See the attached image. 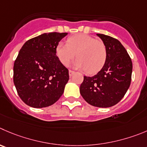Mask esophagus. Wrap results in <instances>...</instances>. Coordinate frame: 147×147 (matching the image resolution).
Returning a JSON list of instances; mask_svg holds the SVG:
<instances>
[{
    "instance_id": "obj_1",
    "label": "esophagus",
    "mask_w": 147,
    "mask_h": 147,
    "mask_svg": "<svg viewBox=\"0 0 147 147\" xmlns=\"http://www.w3.org/2000/svg\"><path fill=\"white\" fill-rule=\"evenodd\" d=\"M68 74H69V76H72L74 74L75 72L74 71H71V70H69V71H68Z\"/></svg>"
}]
</instances>
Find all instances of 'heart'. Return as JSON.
<instances>
[{
	"label": "heart",
	"instance_id": "1",
	"mask_svg": "<svg viewBox=\"0 0 147 147\" xmlns=\"http://www.w3.org/2000/svg\"><path fill=\"white\" fill-rule=\"evenodd\" d=\"M55 55L61 63L68 65L78 57L73 65L77 69L86 70L89 74L98 72L107 58V50L100 40L86 34H77L68 37L67 44L60 42L55 47Z\"/></svg>",
	"mask_w": 147,
	"mask_h": 147
}]
</instances>
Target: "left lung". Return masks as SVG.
<instances>
[{
  "instance_id": "8db88e82",
  "label": "left lung",
  "mask_w": 147,
  "mask_h": 147,
  "mask_svg": "<svg viewBox=\"0 0 147 147\" xmlns=\"http://www.w3.org/2000/svg\"><path fill=\"white\" fill-rule=\"evenodd\" d=\"M107 50V58L102 69L94 76H84L80 93L89 105L110 107L119 102L129 88L132 61L125 47L117 39L97 34Z\"/></svg>"
}]
</instances>
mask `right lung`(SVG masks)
Instances as JSON below:
<instances>
[{
	"label": "right lung",
	"mask_w": 147,
	"mask_h": 147,
	"mask_svg": "<svg viewBox=\"0 0 147 147\" xmlns=\"http://www.w3.org/2000/svg\"><path fill=\"white\" fill-rule=\"evenodd\" d=\"M68 33H44L24 44L13 65V83L19 97L30 107H48L62 96L68 70L55 55Z\"/></svg>",
	"instance_id": "obj_1"
}]
</instances>
